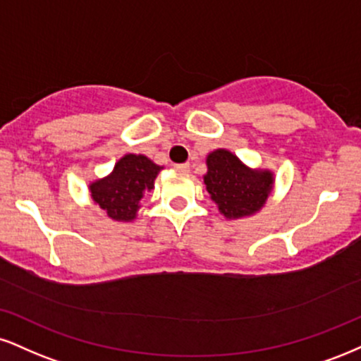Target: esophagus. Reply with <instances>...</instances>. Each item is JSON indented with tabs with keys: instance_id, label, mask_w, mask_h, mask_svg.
Here are the masks:
<instances>
[{
	"instance_id": "obj_1",
	"label": "esophagus",
	"mask_w": 361,
	"mask_h": 361,
	"mask_svg": "<svg viewBox=\"0 0 361 361\" xmlns=\"http://www.w3.org/2000/svg\"><path fill=\"white\" fill-rule=\"evenodd\" d=\"M175 169L178 173H188L190 171V164L183 163V164H175Z\"/></svg>"
}]
</instances>
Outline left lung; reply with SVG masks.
Instances as JSON below:
<instances>
[{"mask_svg": "<svg viewBox=\"0 0 361 361\" xmlns=\"http://www.w3.org/2000/svg\"><path fill=\"white\" fill-rule=\"evenodd\" d=\"M203 181L210 198L225 219H242L257 214L274 185V173L245 166L227 149H215L207 156Z\"/></svg>", "mask_w": 361, "mask_h": 361, "instance_id": "left-lung-1", "label": "left lung"}]
</instances>
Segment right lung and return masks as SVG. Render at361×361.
Returning <instances> with one entry per match:
<instances>
[{
	"instance_id": "right-lung-1",
	"label": "right lung",
	"mask_w": 361,
	"mask_h": 361,
	"mask_svg": "<svg viewBox=\"0 0 361 361\" xmlns=\"http://www.w3.org/2000/svg\"><path fill=\"white\" fill-rule=\"evenodd\" d=\"M163 166L145 154H124L111 175L89 185L90 197L116 222L136 219L141 200L154 188V180Z\"/></svg>"
}]
</instances>
